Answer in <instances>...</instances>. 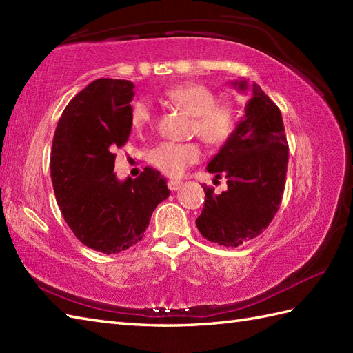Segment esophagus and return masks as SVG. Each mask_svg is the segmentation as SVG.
<instances>
[{
  "label": "esophagus",
  "instance_id": "obj_1",
  "mask_svg": "<svg viewBox=\"0 0 353 353\" xmlns=\"http://www.w3.org/2000/svg\"><path fill=\"white\" fill-rule=\"evenodd\" d=\"M168 188H170L171 191H177L179 188H181V182H177V181H170V182H168Z\"/></svg>",
  "mask_w": 353,
  "mask_h": 353
}]
</instances>
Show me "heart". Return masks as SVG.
Returning a JSON list of instances; mask_svg holds the SVG:
<instances>
[{
	"label": "heart",
	"mask_w": 353,
	"mask_h": 353,
	"mask_svg": "<svg viewBox=\"0 0 353 353\" xmlns=\"http://www.w3.org/2000/svg\"><path fill=\"white\" fill-rule=\"evenodd\" d=\"M165 100L192 115V130L211 145H224L238 129L236 109L229 103H216L219 97L205 85L190 81L172 86L165 92ZM130 123L133 129L139 132L152 123V108L147 101L133 104ZM200 157L201 148L197 142H163L150 152L148 161L165 176L181 177Z\"/></svg>",
	"instance_id": "heart-1"
}]
</instances>
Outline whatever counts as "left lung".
I'll list each match as a JSON object with an SVG mask.
<instances>
[{
	"label": "left lung",
	"instance_id": "obj_1",
	"mask_svg": "<svg viewBox=\"0 0 353 353\" xmlns=\"http://www.w3.org/2000/svg\"><path fill=\"white\" fill-rule=\"evenodd\" d=\"M250 92L238 129L221 145L206 170L224 174L228 190L205 186V206L196 220L200 234L224 247H238L262 234L281 205L288 165V144L279 108L261 86L245 79L230 81Z\"/></svg>",
	"mask_w": 353,
	"mask_h": 353
}]
</instances>
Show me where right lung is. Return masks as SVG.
Returning a JSON list of instances; mask_svg holds the SVG:
<instances>
[{"label": "right lung", "instance_id": "add662e5", "mask_svg": "<svg viewBox=\"0 0 353 353\" xmlns=\"http://www.w3.org/2000/svg\"><path fill=\"white\" fill-rule=\"evenodd\" d=\"M133 88L129 80H94L68 103L52 138L51 181L63 219L81 243L106 254L141 241L170 196L157 170L145 167L134 181L114 172V150L132 132Z\"/></svg>", "mask_w": 353, "mask_h": 353}]
</instances>
